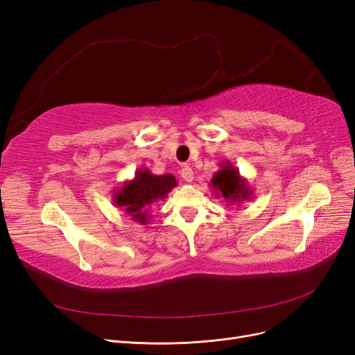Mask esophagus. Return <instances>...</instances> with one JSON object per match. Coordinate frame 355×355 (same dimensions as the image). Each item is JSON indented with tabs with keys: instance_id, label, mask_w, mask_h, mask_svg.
Returning a JSON list of instances; mask_svg holds the SVG:
<instances>
[{
	"instance_id": "esophagus-1",
	"label": "esophagus",
	"mask_w": 355,
	"mask_h": 355,
	"mask_svg": "<svg viewBox=\"0 0 355 355\" xmlns=\"http://www.w3.org/2000/svg\"><path fill=\"white\" fill-rule=\"evenodd\" d=\"M181 177L184 181L191 182L194 180V173H193V168L191 166H184L181 170Z\"/></svg>"
}]
</instances>
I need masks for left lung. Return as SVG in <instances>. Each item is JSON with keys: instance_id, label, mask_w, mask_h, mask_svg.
Instances as JSON below:
<instances>
[{"instance_id": "left-lung-1", "label": "left lung", "mask_w": 355, "mask_h": 355, "mask_svg": "<svg viewBox=\"0 0 355 355\" xmlns=\"http://www.w3.org/2000/svg\"><path fill=\"white\" fill-rule=\"evenodd\" d=\"M214 196L225 200L227 206H240L241 202L253 200V191L246 178L240 175L237 168L229 161L220 164V170L210 180Z\"/></svg>"}]
</instances>
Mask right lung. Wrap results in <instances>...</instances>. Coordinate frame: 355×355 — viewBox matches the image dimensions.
Instances as JSON below:
<instances>
[{"label": "right lung", "mask_w": 355, "mask_h": 355, "mask_svg": "<svg viewBox=\"0 0 355 355\" xmlns=\"http://www.w3.org/2000/svg\"><path fill=\"white\" fill-rule=\"evenodd\" d=\"M173 174L155 175L148 168H139L135 177L123 182L114 194V204L122 209L130 220L145 226L151 220V207L154 202L164 200L168 193L177 187Z\"/></svg>", "instance_id": "obj_1"}]
</instances>
